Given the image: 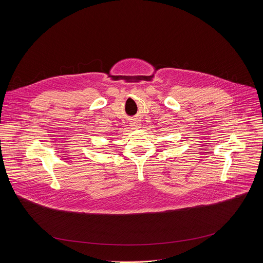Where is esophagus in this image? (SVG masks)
<instances>
[{"label":"esophagus","mask_w":263,"mask_h":263,"mask_svg":"<svg viewBox=\"0 0 263 263\" xmlns=\"http://www.w3.org/2000/svg\"><path fill=\"white\" fill-rule=\"evenodd\" d=\"M140 125H141V123H140L139 121H137V120H134V121L130 122V126H132L133 128H139Z\"/></svg>","instance_id":"1"}]
</instances>
